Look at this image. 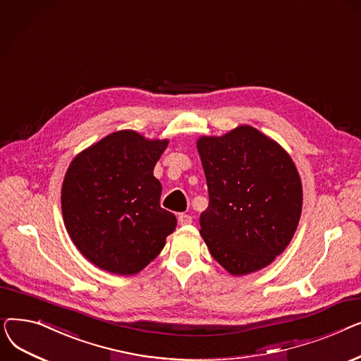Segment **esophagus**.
Here are the masks:
<instances>
[{"instance_id":"obj_1","label":"esophagus","mask_w":361,"mask_h":361,"mask_svg":"<svg viewBox=\"0 0 361 361\" xmlns=\"http://www.w3.org/2000/svg\"><path fill=\"white\" fill-rule=\"evenodd\" d=\"M178 222L181 224V225H188V224H192L193 222V218L188 215V214H180L178 215Z\"/></svg>"}]
</instances>
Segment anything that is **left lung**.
Masks as SVG:
<instances>
[{"label": "left lung", "mask_w": 361, "mask_h": 361, "mask_svg": "<svg viewBox=\"0 0 361 361\" xmlns=\"http://www.w3.org/2000/svg\"><path fill=\"white\" fill-rule=\"evenodd\" d=\"M209 204L200 235L233 275L256 272L290 244L301 215L302 190L293 159L250 126L222 137H200Z\"/></svg>", "instance_id": "obj_1"}]
</instances>
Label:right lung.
<instances>
[{
  "label": "right lung",
  "mask_w": 361,
  "mask_h": 361,
  "mask_svg": "<svg viewBox=\"0 0 361 361\" xmlns=\"http://www.w3.org/2000/svg\"><path fill=\"white\" fill-rule=\"evenodd\" d=\"M168 140L123 130L94 143L70 164L63 183L66 228L98 268L133 275L154 260L177 219L161 207L154 168Z\"/></svg>",
  "instance_id": "right-lung-1"
}]
</instances>
